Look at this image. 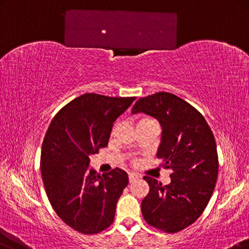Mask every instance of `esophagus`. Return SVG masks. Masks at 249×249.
I'll return each mask as SVG.
<instances>
[{
  "label": "esophagus",
  "mask_w": 249,
  "mask_h": 249,
  "mask_svg": "<svg viewBox=\"0 0 249 249\" xmlns=\"http://www.w3.org/2000/svg\"><path fill=\"white\" fill-rule=\"evenodd\" d=\"M140 176L135 174V173H128V179H129V183H132V181L139 179Z\"/></svg>",
  "instance_id": "34e87169"
}]
</instances>
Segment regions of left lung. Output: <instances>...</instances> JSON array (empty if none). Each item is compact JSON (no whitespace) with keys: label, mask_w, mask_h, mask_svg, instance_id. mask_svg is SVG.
<instances>
[{"label":"left lung","mask_w":249,"mask_h":249,"mask_svg":"<svg viewBox=\"0 0 249 249\" xmlns=\"http://www.w3.org/2000/svg\"><path fill=\"white\" fill-rule=\"evenodd\" d=\"M156 118L161 127L157 159L172 169L171 183L145 176L149 192L141 204L146 223L165 232H177L202 215L218 175L216 142L206 120L174 94L159 92L142 97L132 113Z\"/></svg>","instance_id":"1"}]
</instances>
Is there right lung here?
Returning <instances> with one entry per match:
<instances>
[{"label": "right lung", "mask_w": 249, "mask_h": 249, "mask_svg": "<svg viewBox=\"0 0 249 249\" xmlns=\"http://www.w3.org/2000/svg\"><path fill=\"white\" fill-rule=\"evenodd\" d=\"M134 100L83 94L66 104L47 128L41 153L47 198L63 222L82 234H97L112 225L128 184L123 169L101 175L89 166L90 155L107 146L113 123Z\"/></svg>", "instance_id": "1"}]
</instances>
